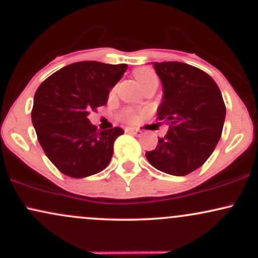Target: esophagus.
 I'll use <instances>...</instances> for the list:
<instances>
[{"label": "esophagus", "instance_id": "1", "mask_svg": "<svg viewBox=\"0 0 258 258\" xmlns=\"http://www.w3.org/2000/svg\"><path fill=\"white\" fill-rule=\"evenodd\" d=\"M125 131L128 132V133H132V135H137V136H139V135H141V133H142L141 130L135 128V127H126Z\"/></svg>", "mask_w": 258, "mask_h": 258}]
</instances>
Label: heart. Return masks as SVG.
<instances>
[{"mask_svg": "<svg viewBox=\"0 0 258 258\" xmlns=\"http://www.w3.org/2000/svg\"><path fill=\"white\" fill-rule=\"evenodd\" d=\"M133 75H135L136 80H137L138 84L141 86L146 84V82L149 81V80L156 79V74L154 73L152 69H149V68H138V69H136L135 72H133ZM114 93H115V88H111L110 94H114ZM120 116L121 119L130 121V122H137V121L142 119L143 112L133 110V109H125V110L121 112Z\"/></svg>", "mask_w": 258, "mask_h": 258, "instance_id": "heart-1", "label": "heart"}]
</instances>
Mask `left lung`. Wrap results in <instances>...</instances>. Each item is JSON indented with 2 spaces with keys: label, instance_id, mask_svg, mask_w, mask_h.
I'll list each match as a JSON object with an SVG mask.
<instances>
[{
  "label": "left lung",
  "instance_id": "8db88e82",
  "mask_svg": "<svg viewBox=\"0 0 258 258\" xmlns=\"http://www.w3.org/2000/svg\"><path fill=\"white\" fill-rule=\"evenodd\" d=\"M164 86L158 119L168 131L146 153L154 167L172 176H185L203 166L220 141L226 105L214 79L180 61L154 63Z\"/></svg>",
  "mask_w": 258,
  "mask_h": 258
}]
</instances>
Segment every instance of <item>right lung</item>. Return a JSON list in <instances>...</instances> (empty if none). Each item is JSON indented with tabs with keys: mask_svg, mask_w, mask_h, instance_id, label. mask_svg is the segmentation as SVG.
<instances>
[{
	"mask_svg": "<svg viewBox=\"0 0 258 258\" xmlns=\"http://www.w3.org/2000/svg\"><path fill=\"white\" fill-rule=\"evenodd\" d=\"M127 64L78 61L47 78L37 88L32 125L47 158L61 173L84 178L108 166L120 127L97 131L88 120L91 110L108 102Z\"/></svg>",
	"mask_w": 258,
	"mask_h": 258,
	"instance_id": "obj_1",
	"label": "right lung"
}]
</instances>
